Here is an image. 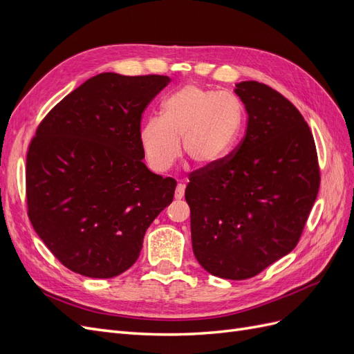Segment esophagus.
Segmentation results:
<instances>
[{
  "label": "esophagus",
  "instance_id": "34e87169",
  "mask_svg": "<svg viewBox=\"0 0 354 354\" xmlns=\"http://www.w3.org/2000/svg\"><path fill=\"white\" fill-rule=\"evenodd\" d=\"M183 196H185V185L178 183V185H177V187H176L174 198H176V199H181Z\"/></svg>",
  "mask_w": 354,
  "mask_h": 354
}]
</instances>
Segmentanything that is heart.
<instances>
[{
	"label": "heart",
	"mask_w": 354,
	"mask_h": 354,
	"mask_svg": "<svg viewBox=\"0 0 354 354\" xmlns=\"http://www.w3.org/2000/svg\"><path fill=\"white\" fill-rule=\"evenodd\" d=\"M243 122L241 102L232 94L187 84L160 104V118L152 116L140 130L146 162L164 173L180 155L198 165H211L226 156L236 143Z\"/></svg>",
	"instance_id": "obj_1"
}]
</instances>
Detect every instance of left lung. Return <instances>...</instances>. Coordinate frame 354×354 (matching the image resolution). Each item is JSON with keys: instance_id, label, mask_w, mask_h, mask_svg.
<instances>
[{"instance_id": "obj_1", "label": "left lung", "mask_w": 354, "mask_h": 354, "mask_svg": "<svg viewBox=\"0 0 354 354\" xmlns=\"http://www.w3.org/2000/svg\"><path fill=\"white\" fill-rule=\"evenodd\" d=\"M248 113L234 151L189 177L192 246L199 264L243 281L286 254L316 201L320 171L312 131L281 93L257 81L236 84Z\"/></svg>"}]
</instances>
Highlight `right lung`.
Here are the masks:
<instances>
[{
  "mask_svg": "<svg viewBox=\"0 0 354 354\" xmlns=\"http://www.w3.org/2000/svg\"><path fill=\"white\" fill-rule=\"evenodd\" d=\"M171 80L104 72L53 108L26 155L28 216L69 270L109 279L136 263L176 180L143 162L140 122Z\"/></svg>",
  "mask_w": 354,
  "mask_h": 354,
  "instance_id": "obj_1",
  "label": "right lung"
}]
</instances>
